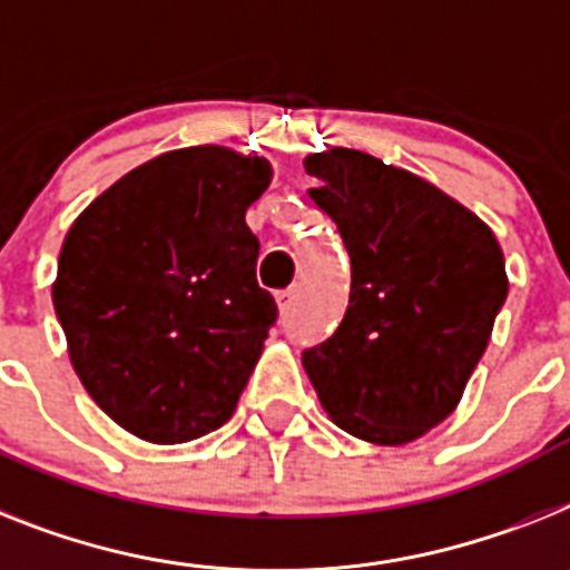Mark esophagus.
Wrapping results in <instances>:
<instances>
[{
  "label": "esophagus",
  "instance_id": "obj_1",
  "mask_svg": "<svg viewBox=\"0 0 570 570\" xmlns=\"http://www.w3.org/2000/svg\"><path fill=\"white\" fill-rule=\"evenodd\" d=\"M275 301H277V309H281V313H289V309H293V304H295V286L293 289H284V293H277L275 295Z\"/></svg>",
  "mask_w": 570,
  "mask_h": 570
}]
</instances>
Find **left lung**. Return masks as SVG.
Returning a JSON list of instances; mask_svg holds the SVG:
<instances>
[{"label":"left lung","mask_w":570,"mask_h":570,"mask_svg":"<svg viewBox=\"0 0 570 570\" xmlns=\"http://www.w3.org/2000/svg\"><path fill=\"white\" fill-rule=\"evenodd\" d=\"M304 170L351 255V301L301 362L338 429L405 446L461 403L510 289L504 252L466 205L376 156L330 147Z\"/></svg>","instance_id":"left-lung-1"}]
</instances>
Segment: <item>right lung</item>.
<instances>
[{"label": "right lung", "instance_id": "right-lung-1", "mask_svg": "<svg viewBox=\"0 0 570 570\" xmlns=\"http://www.w3.org/2000/svg\"><path fill=\"white\" fill-rule=\"evenodd\" d=\"M272 176L223 145L167 150L71 223L51 301L75 374L124 432L174 446L237 409L277 315L246 226Z\"/></svg>", "mask_w": 570, "mask_h": 570}]
</instances>
